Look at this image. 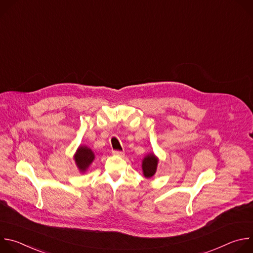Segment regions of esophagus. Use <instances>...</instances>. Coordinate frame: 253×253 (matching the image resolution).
Instances as JSON below:
<instances>
[{
	"mask_svg": "<svg viewBox=\"0 0 253 253\" xmlns=\"http://www.w3.org/2000/svg\"><path fill=\"white\" fill-rule=\"evenodd\" d=\"M112 153L114 155H117V156H123L124 155V151H118V150H113Z\"/></svg>",
	"mask_w": 253,
	"mask_h": 253,
	"instance_id": "34e87169",
	"label": "esophagus"
}]
</instances>
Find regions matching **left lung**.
<instances>
[{
	"mask_svg": "<svg viewBox=\"0 0 253 253\" xmlns=\"http://www.w3.org/2000/svg\"><path fill=\"white\" fill-rule=\"evenodd\" d=\"M157 164H158V158L153 153H150L147 156L144 157L142 161V170H143L144 176L146 178H151L156 172Z\"/></svg>",
	"mask_w": 253,
	"mask_h": 253,
	"instance_id": "1",
	"label": "left lung"
}]
</instances>
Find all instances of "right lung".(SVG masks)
Returning a JSON list of instances; mask_svg holds the SVG:
<instances>
[{"label":"right lung","mask_w":253,"mask_h":253,"mask_svg":"<svg viewBox=\"0 0 253 253\" xmlns=\"http://www.w3.org/2000/svg\"><path fill=\"white\" fill-rule=\"evenodd\" d=\"M95 155L93 151L87 146H80L74 156L77 167L81 172H85L90 164L93 162Z\"/></svg>","instance_id":"obj_1"}]
</instances>
